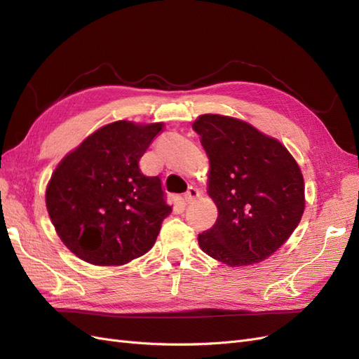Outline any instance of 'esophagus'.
Here are the masks:
<instances>
[{"label":"esophagus","mask_w":359,"mask_h":359,"mask_svg":"<svg viewBox=\"0 0 359 359\" xmlns=\"http://www.w3.org/2000/svg\"><path fill=\"white\" fill-rule=\"evenodd\" d=\"M201 196V191L196 187H190L186 193H184V202L190 203L193 201H196Z\"/></svg>","instance_id":"obj_1"}]
</instances>
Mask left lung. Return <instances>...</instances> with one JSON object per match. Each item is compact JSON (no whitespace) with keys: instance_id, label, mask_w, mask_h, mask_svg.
<instances>
[{"instance_id":"8db88e82","label":"left lung","mask_w":359,"mask_h":359,"mask_svg":"<svg viewBox=\"0 0 359 359\" xmlns=\"http://www.w3.org/2000/svg\"><path fill=\"white\" fill-rule=\"evenodd\" d=\"M210 158L208 194L219 217L199 233L203 252L231 266L257 264L286 243L304 212L299 166L278 140L223 115L193 124Z\"/></svg>"}]
</instances>
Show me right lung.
Segmentation results:
<instances>
[{"label": "right lung", "instance_id": "add662e5", "mask_svg": "<svg viewBox=\"0 0 359 359\" xmlns=\"http://www.w3.org/2000/svg\"><path fill=\"white\" fill-rule=\"evenodd\" d=\"M163 124L116 121L97 130L53 172L46 206L61 241L93 265H123L154 245L172 212L158 177L139 168Z\"/></svg>", "mask_w": 359, "mask_h": 359}]
</instances>
